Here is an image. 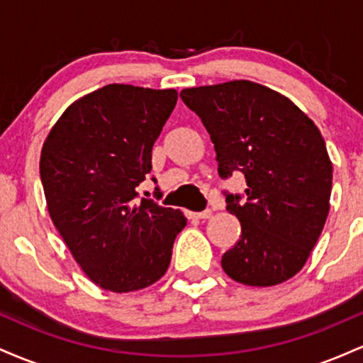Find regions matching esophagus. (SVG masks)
<instances>
[{
	"label": "esophagus",
	"instance_id": "34e87169",
	"mask_svg": "<svg viewBox=\"0 0 363 363\" xmlns=\"http://www.w3.org/2000/svg\"><path fill=\"white\" fill-rule=\"evenodd\" d=\"M191 216H194V218H201V220H205V218H210L211 216V210L210 208H206V210H203V211H196V213H189Z\"/></svg>",
	"mask_w": 363,
	"mask_h": 363
}]
</instances>
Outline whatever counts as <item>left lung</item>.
Masks as SVG:
<instances>
[{
	"instance_id": "8db88e82",
	"label": "left lung",
	"mask_w": 363,
	"mask_h": 363,
	"mask_svg": "<svg viewBox=\"0 0 363 363\" xmlns=\"http://www.w3.org/2000/svg\"><path fill=\"white\" fill-rule=\"evenodd\" d=\"M215 145L222 179L244 174V194L223 191L240 222L239 242L222 256L232 280L286 281L306 264L329 213L333 164L320 131L294 102L247 80L181 91Z\"/></svg>"
}]
</instances>
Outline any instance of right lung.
<instances>
[{"label":"right lung","instance_id":"1","mask_svg":"<svg viewBox=\"0 0 363 363\" xmlns=\"http://www.w3.org/2000/svg\"><path fill=\"white\" fill-rule=\"evenodd\" d=\"M176 102L172 89L112 83L73 102L44 141L40 181L49 215L104 290L124 294L160 280L187 223L182 211L138 198Z\"/></svg>","mask_w":363,"mask_h":363}]
</instances>
